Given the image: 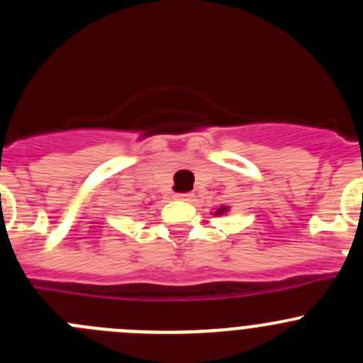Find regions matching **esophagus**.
Returning <instances> with one entry per match:
<instances>
[{"mask_svg": "<svg viewBox=\"0 0 363 363\" xmlns=\"http://www.w3.org/2000/svg\"><path fill=\"white\" fill-rule=\"evenodd\" d=\"M177 196L179 200H189L191 199V195H189V193H179V195H175Z\"/></svg>", "mask_w": 363, "mask_h": 363, "instance_id": "34e87169", "label": "esophagus"}]
</instances>
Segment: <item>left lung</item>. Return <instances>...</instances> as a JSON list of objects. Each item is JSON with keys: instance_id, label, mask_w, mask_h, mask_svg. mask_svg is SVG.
<instances>
[{"instance_id": "1", "label": "left lung", "mask_w": 363, "mask_h": 363, "mask_svg": "<svg viewBox=\"0 0 363 363\" xmlns=\"http://www.w3.org/2000/svg\"><path fill=\"white\" fill-rule=\"evenodd\" d=\"M225 211H227V207H220V209H218V211H216V214H223V213H225Z\"/></svg>"}]
</instances>
